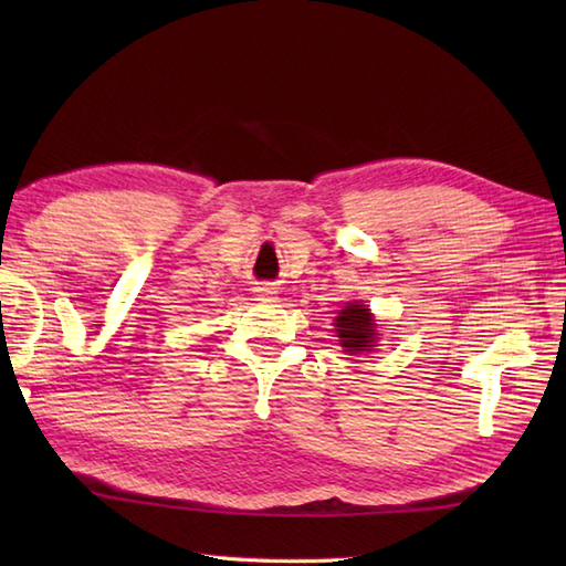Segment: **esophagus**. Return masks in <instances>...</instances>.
Listing matches in <instances>:
<instances>
[{
  "mask_svg": "<svg viewBox=\"0 0 566 566\" xmlns=\"http://www.w3.org/2000/svg\"><path fill=\"white\" fill-rule=\"evenodd\" d=\"M258 292H260L258 296L262 298V302H270V298H272V292H270V290H258Z\"/></svg>",
  "mask_w": 566,
  "mask_h": 566,
  "instance_id": "34e87169",
  "label": "esophagus"
}]
</instances>
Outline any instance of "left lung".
Segmentation results:
<instances>
[{
	"label": "left lung",
	"instance_id": "8db88e82",
	"mask_svg": "<svg viewBox=\"0 0 566 566\" xmlns=\"http://www.w3.org/2000/svg\"><path fill=\"white\" fill-rule=\"evenodd\" d=\"M377 323L371 318L369 308H365L363 304H347L340 316L335 318V331H338L340 345L345 347V353H363V350H371L375 347V338H377Z\"/></svg>",
	"mask_w": 566,
	"mask_h": 566
}]
</instances>
